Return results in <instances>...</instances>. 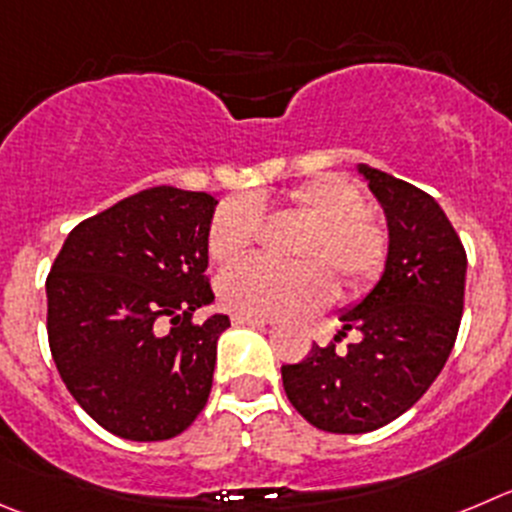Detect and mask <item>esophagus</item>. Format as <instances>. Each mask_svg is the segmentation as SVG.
<instances>
[{"instance_id":"1","label":"esophagus","mask_w":512,"mask_h":512,"mask_svg":"<svg viewBox=\"0 0 512 512\" xmlns=\"http://www.w3.org/2000/svg\"><path fill=\"white\" fill-rule=\"evenodd\" d=\"M232 323H234V326L262 328V326H270L272 321H267V318H255V315H240V313H234V315H232Z\"/></svg>"}]
</instances>
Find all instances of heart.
Here are the masks:
<instances>
[{"label": "heart", "instance_id": "obj_1", "mask_svg": "<svg viewBox=\"0 0 512 512\" xmlns=\"http://www.w3.org/2000/svg\"><path fill=\"white\" fill-rule=\"evenodd\" d=\"M257 199L229 197L214 212L207 247L219 265L250 252L260 232ZM285 209L308 219L295 245V265L247 260L219 278V298L229 310L255 318H293L313 313L336 298L343 280L348 293H364L386 265V234L366 214L364 191L336 174L295 186Z\"/></svg>", "mask_w": 512, "mask_h": 512}]
</instances>
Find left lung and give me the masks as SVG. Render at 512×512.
<instances>
[{"label": "left lung", "mask_w": 512, "mask_h": 512, "mask_svg": "<svg viewBox=\"0 0 512 512\" xmlns=\"http://www.w3.org/2000/svg\"><path fill=\"white\" fill-rule=\"evenodd\" d=\"M389 229L386 265L374 288L341 310L358 343L313 351L283 366L290 404L313 427L364 434L394 422L422 399L450 358L465 303L467 255L447 214L427 191L358 164Z\"/></svg>", "instance_id": "8db88e82"}]
</instances>
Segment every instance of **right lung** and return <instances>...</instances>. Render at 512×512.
Segmentation results:
<instances>
[{
	"label": "right lung",
	"instance_id": "right-lung-1",
	"mask_svg": "<svg viewBox=\"0 0 512 512\" xmlns=\"http://www.w3.org/2000/svg\"><path fill=\"white\" fill-rule=\"evenodd\" d=\"M217 204L176 186L138 191L80 222L52 262V358L75 401L116 437L171 439L207 404L229 318L191 315L214 303L207 234Z\"/></svg>",
	"mask_w": 512,
	"mask_h": 512
}]
</instances>
